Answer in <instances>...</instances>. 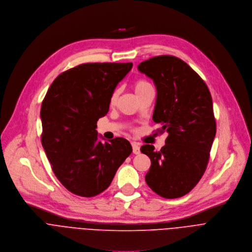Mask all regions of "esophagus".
Instances as JSON below:
<instances>
[{
  "instance_id": "esophagus-1",
  "label": "esophagus",
  "mask_w": 252,
  "mask_h": 252,
  "mask_svg": "<svg viewBox=\"0 0 252 252\" xmlns=\"http://www.w3.org/2000/svg\"><path fill=\"white\" fill-rule=\"evenodd\" d=\"M132 148H133V153L134 154H139L140 153V147H139V145L137 144V143H135V142H133L132 143Z\"/></svg>"
}]
</instances>
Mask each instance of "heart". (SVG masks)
I'll use <instances>...</instances> for the list:
<instances>
[{
    "label": "heart",
    "mask_w": 252,
    "mask_h": 252,
    "mask_svg": "<svg viewBox=\"0 0 252 252\" xmlns=\"http://www.w3.org/2000/svg\"><path fill=\"white\" fill-rule=\"evenodd\" d=\"M149 87H152L151 86V84L143 79V78H139V79H136L133 83V89L136 93V95H139L141 94L143 91H145L146 89H148ZM119 93H120V90L119 89H115L112 94H111V97H110V105L111 106H114L116 103H117V100H118V97H119Z\"/></svg>",
    "instance_id": "heart-1"
}]
</instances>
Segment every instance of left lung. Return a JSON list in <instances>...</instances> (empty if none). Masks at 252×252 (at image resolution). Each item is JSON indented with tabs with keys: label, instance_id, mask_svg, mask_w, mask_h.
<instances>
[{
	"label": "left lung",
	"instance_id": "8db88e82",
	"mask_svg": "<svg viewBox=\"0 0 252 252\" xmlns=\"http://www.w3.org/2000/svg\"><path fill=\"white\" fill-rule=\"evenodd\" d=\"M138 69L156 84L153 120L162 125L157 132L168 133L160 151L141 147L151 160L146 183L165 198L181 197L202 179L210 160L217 131L211 92L189 64L173 56L149 59Z\"/></svg>",
	"mask_w": 252,
	"mask_h": 252
}]
</instances>
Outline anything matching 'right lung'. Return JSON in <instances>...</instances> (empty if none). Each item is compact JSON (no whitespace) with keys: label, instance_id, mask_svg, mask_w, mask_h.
<instances>
[{"label":"right lung","instance_id":"add662e5","mask_svg":"<svg viewBox=\"0 0 252 252\" xmlns=\"http://www.w3.org/2000/svg\"><path fill=\"white\" fill-rule=\"evenodd\" d=\"M132 63H82L61 73L41 104V144L53 172L70 192L91 197L105 190L132 153L124 138L97 142V121L109 110L117 84Z\"/></svg>","mask_w":252,"mask_h":252}]
</instances>
